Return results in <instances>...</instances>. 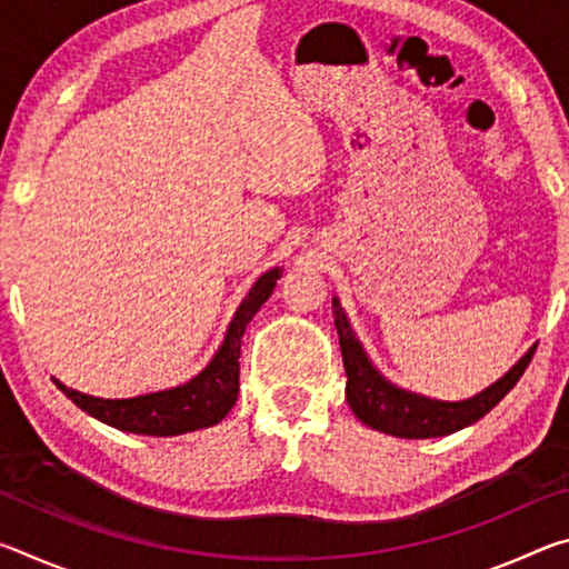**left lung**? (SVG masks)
I'll list each match as a JSON object with an SVG mask.
<instances>
[{
  "instance_id": "left-lung-1",
  "label": "left lung",
  "mask_w": 569,
  "mask_h": 569,
  "mask_svg": "<svg viewBox=\"0 0 569 569\" xmlns=\"http://www.w3.org/2000/svg\"><path fill=\"white\" fill-rule=\"evenodd\" d=\"M333 323L336 331H339L346 369V399H349L351 411L366 427L399 439H435L471 427L507 397L509 389L525 373L527 363L532 361V353L537 349V346H532L502 379H497L492 387L481 389L475 397L461 401H441L401 389L383 377L369 359V353H366L359 336L351 329V321L343 311L339 296H333Z\"/></svg>"
}]
</instances>
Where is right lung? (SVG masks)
Instances as JSON below:
<instances>
[{
    "instance_id": "right-lung-1",
    "label": "right lung",
    "mask_w": 569,
    "mask_h": 569,
    "mask_svg": "<svg viewBox=\"0 0 569 569\" xmlns=\"http://www.w3.org/2000/svg\"><path fill=\"white\" fill-rule=\"evenodd\" d=\"M283 276V268H271L250 286L248 296L236 308L230 319L223 341H220L213 359L200 369L196 377L178 387L140 393L130 399H102L90 397L77 389L64 387L57 381L67 399H72L84 413H90L112 429L128 431V435L142 437H178L188 431L208 429L223 421L226 413L236 407L238 399V377H240V339L246 326L261 311V306L271 298L276 281Z\"/></svg>"
}]
</instances>
